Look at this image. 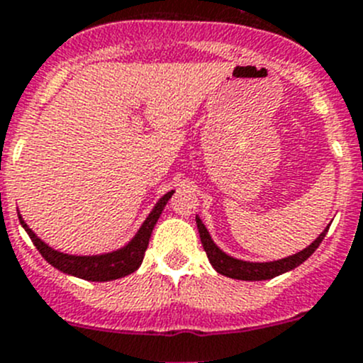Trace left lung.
<instances>
[{
  "mask_svg": "<svg viewBox=\"0 0 363 363\" xmlns=\"http://www.w3.org/2000/svg\"><path fill=\"white\" fill-rule=\"evenodd\" d=\"M196 227H199V234H200V241H202L203 250L207 253V259H209L211 266L220 273V275L228 277V279H235V280H250V282H255V280H269L275 279V277L284 275L287 271L294 269L300 264H303L312 253L318 250V246L321 245V241L325 239L326 232H328V227L307 246V248L300 250L298 253H293L289 257H284V259L279 260H269V262H252V260H242L238 259V257L228 255L227 252L220 248V246L214 242V239L211 238L209 230L203 225L202 218L196 214Z\"/></svg>",
  "mask_w": 363,
  "mask_h": 363,
  "instance_id": "obj_1",
  "label": "left lung"
}]
</instances>
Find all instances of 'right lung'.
Here are the masks:
<instances>
[{
  "label": "right lung",
  "mask_w": 363,
  "mask_h": 363,
  "mask_svg": "<svg viewBox=\"0 0 363 363\" xmlns=\"http://www.w3.org/2000/svg\"><path fill=\"white\" fill-rule=\"evenodd\" d=\"M174 193L175 189H172V191L164 193V195L157 200L156 206H154L152 211L149 213V216H147L145 220H143V223L140 225L136 234L133 235L124 246H121V248L117 250H111V252L96 253V255H72V253L55 250L52 246H49L48 242L42 241V239L28 227V223L23 220L19 211H17V214H19L21 225H23V228L26 230V234L30 235L33 245L37 246L40 255L44 257L52 267H56V269L65 273V275L88 280V282H110V280H117L122 279V277L131 275V273H135V271L142 266L143 255H145V250L150 241V234H152L154 227H156L164 206H167V202L170 200V196L174 195Z\"/></svg>",
  "instance_id": "1"
}]
</instances>
